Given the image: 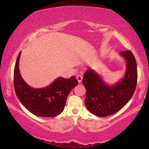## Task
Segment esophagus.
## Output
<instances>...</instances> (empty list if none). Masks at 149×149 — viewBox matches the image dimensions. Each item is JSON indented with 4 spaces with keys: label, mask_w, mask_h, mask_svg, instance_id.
<instances>
[{
    "label": "esophagus",
    "mask_w": 149,
    "mask_h": 149,
    "mask_svg": "<svg viewBox=\"0 0 149 149\" xmlns=\"http://www.w3.org/2000/svg\"><path fill=\"white\" fill-rule=\"evenodd\" d=\"M76 79L78 81V82L81 83V81H82V79H83L82 75H77L76 76Z\"/></svg>",
    "instance_id": "34e87169"
}]
</instances>
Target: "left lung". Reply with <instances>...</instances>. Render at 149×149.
<instances>
[{
  "mask_svg": "<svg viewBox=\"0 0 149 149\" xmlns=\"http://www.w3.org/2000/svg\"><path fill=\"white\" fill-rule=\"evenodd\" d=\"M126 61L124 77L116 84L108 85L93 70L87 69L83 78L86 89L85 106L95 116L105 117L114 114L132 99L137 81V63L130 50L120 52Z\"/></svg>",
  "mask_w": 149,
  "mask_h": 149,
  "instance_id": "8db88e82",
  "label": "left lung"
}]
</instances>
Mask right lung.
I'll return each instance as SVG.
<instances>
[{"instance_id":"obj_1","label":"right lung","mask_w":149,"mask_h":149,"mask_svg":"<svg viewBox=\"0 0 149 149\" xmlns=\"http://www.w3.org/2000/svg\"><path fill=\"white\" fill-rule=\"evenodd\" d=\"M21 52L17 56L14 71V90L20 102L37 116L55 117L61 114L69 93L78 84L75 77L70 79L59 77L49 86L33 89L24 81L19 73Z\"/></svg>"}]
</instances>
